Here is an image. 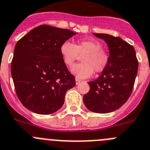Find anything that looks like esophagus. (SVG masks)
Wrapping results in <instances>:
<instances>
[{"label": "esophagus", "instance_id": "esophagus-1", "mask_svg": "<svg viewBox=\"0 0 150 150\" xmlns=\"http://www.w3.org/2000/svg\"><path fill=\"white\" fill-rule=\"evenodd\" d=\"M81 81V80H80L79 78H75V82H76V84H78Z\"/></svg>", "mask_w": 150, "mask_h": 150}]
</instances>
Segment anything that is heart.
I'll list each match as a JSON object with an SVG mask.
<instances>
[{
  "label": "heart",
  "instance_id": "heart-1",
  "mask_svg": "<svg viewBox=\"0 0 150 150\" xmlns=\"http://www.w3.org/2000/svg\"><path fill=\"white\" fill-rule=\"evenodd\" d=\"M100 42L91 39L78 40L75 44L69 41L63 43L60 48L64 64L68 67L73 65L81 56V64H75L71 71L79 78H86L93 74L101 72L108 66L110 54L103 50Z\"/></svg>",
  "mask_w": 150,
  "mask_h": 150
}]
</instances>
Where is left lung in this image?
<instances>
[{"mask_svg":"<svg viewBox=\"0 0 150 150\" xmlns=\"http://www.w3.org/2000/svg\"><path fill=\"white\" fill-rule=\"evenodd\" d=\"M94 35L107 43L110 61L97 79L88 82L89 91L83 96V103L94 112H111L124 105L132 93L138 61L134 47L121 38L100 33Z\"/></svg>","mask_w":150,"mask_h":150,"instance_id":"left-lung-1","label":"left lung"}]
</instances>
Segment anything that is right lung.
Segmentation results:
<instances>
[{
  "label": "right lung",
  "mask_w": 150,
  "mask_h": 150,
  "mask_svg": "<svg viewBox=\"0 0 150 150\" xmlns=\"http://www.w3.org/2000/svg\"><path fill=\"white\" fill-rule=\"evenodd\" d=\"M75 34L67 29L40 25L17 42L11 72L17 96L28 110L50 115L63 106L75 79L64 64L60 48Z\"/></svg>",
  "instance_id": "right-lung-1"
}]
</instances>
